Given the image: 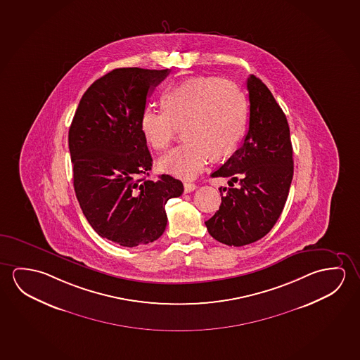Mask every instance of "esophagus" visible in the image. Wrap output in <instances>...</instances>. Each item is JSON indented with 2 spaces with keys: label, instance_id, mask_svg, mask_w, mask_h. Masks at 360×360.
<instances>
[{
  "label": "esophagus",
  "instance_id": "1",
  "mask_svg": "<svg viewBox=\"0 0 360 360\" xmlns=\"http://www.w3.org/2000/svg\"><path fill=\"white\" fill-rule=\"evenodd\" d=\"M195 188H196V185H195V184H184V191H185L186 194H188V193H191V191H194Z\"/></svg>",
  "mask_w": 360,
  "mask_h": 360
}]
</instances>
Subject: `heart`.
<instances>
[{"label": "heart", "mask_w": 360, "mask_h": 360, "mask_svg": "<svg viewBox=\"0 0 360 360\" xmlns=\"http://www.w3.org/2000/svg\"><path fill=\"white\" fill-rule=\"evenodd\" d=\"M163 109L146 108L140 117L143 137L155 150L170 148L177 127L186 143L159 161L161 170L191 180L207 161L228 156L245 130L248 103L239 86L214 76H195L162 95Z\"/></svg>", "instance_id": "1"}]
</instances>
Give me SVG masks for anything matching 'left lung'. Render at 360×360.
<instances>
[{"label": "left lung", "instance_id": "left-lung-1", "mask_svg": "<svg viewBox=\"0 0 360 360\" xmlns=\"http://www.w3.org/2000/svg\"><path fill=\"white\" fill-rule=\"evenodd\" d=\"M250 101L249 130L244 143L212 177H230L221 205L206 220L209 234L229 246L262 239L284 209L294 161L290 130L283 110L263 81L250 75L246 81Z\"/></svg>", "mask_w": 360, "mask_h": 360}]
</instances>
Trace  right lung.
<instances>
[{
    "instance_id": "obj_1",
    "label": "right lung",
    "mask_w": 360,
    "mask_h": 360,
    "mask_svg": "<svg viewBox=\"0 0 360 360\" xmlns=\"http://www.w3.org/2000/svg\"><path fill=\"white\" fill-rule=\"evenodd\" d=\"M170 70L115 69L81 97L69 130L74 188L101 238L127 248L165 231L167 200L184 193L170 175L148 180L153 159L140 127L146 98Z\"/></svg>"
}]
</instances>
